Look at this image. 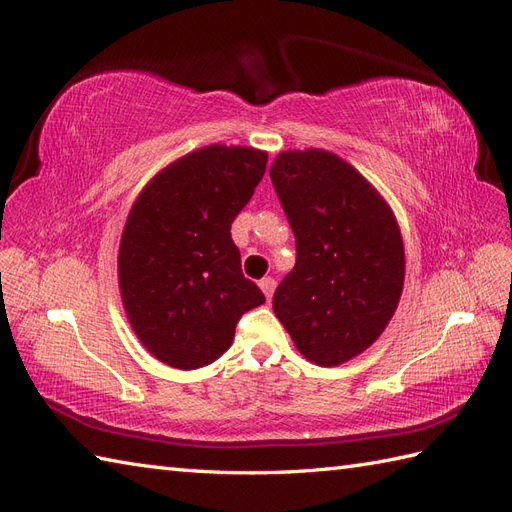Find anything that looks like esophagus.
<instances>
[{
	"label": "esophagus",
	"instance_id": "1",
	"mask_svg": "<svg viewBox=\"0 0 512 512\" xmlns=\"http://www.w3.org/2000/svg\"><path fill=\"white\" fill-rule=\"evenodd\" d=\"M260 288H262V292H265L267 301H271L273 292H275V280H273V277H262V280H260Z\"/></svg>",
	"mask_w": 512,
	"mask_h": 512
}]
</instances>
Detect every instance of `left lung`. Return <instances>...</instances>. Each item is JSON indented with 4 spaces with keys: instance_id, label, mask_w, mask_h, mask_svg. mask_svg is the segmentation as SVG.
Wrapping results in <instances>:
<instances>
[{
    "instance_id": "left-lung-1",
    "label": "left lung",
    "mask_w": 512,
    "mask_h": 512,
    "mask_svg": "<svg viewBox=\"0 0 512 512\" xmlns=\"http://www.w3.org/2000/svg\"><path fill=\"white\" fill-rule=\"evenodd\" d=\"M269 175L297 243L273 312L305 359L339 365L374 344L397 309L406 260L395 215L329 151H284Z\"/></svg>"
}]
</instances>
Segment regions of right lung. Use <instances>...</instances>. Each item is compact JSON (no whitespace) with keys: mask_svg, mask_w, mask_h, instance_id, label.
<instances>
[{"mask_svg":"<svg viewBox=\"0 0 512 512\" xmlns=\"http://www.w3.org/2000/svg\"><path fill=\"white\" fill-rule=\"evenodd\" d=\"M265 168V151L209 145L166 166L136 198L119 245L121 299L162 363L196 369L220 359L239 318L265 303L230 237Z\"/></svg>","mask_w":512,"mask_h":512,"instance_id":"right-lung-1","label":"right lung"}]
</instances>
